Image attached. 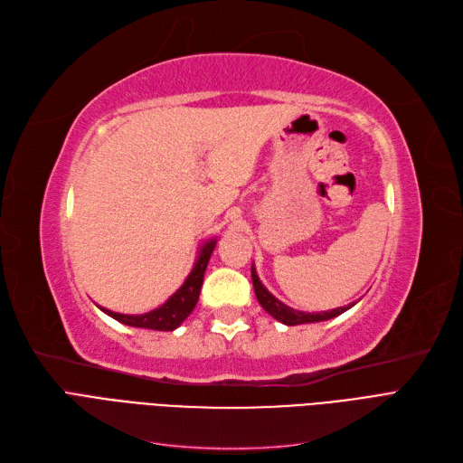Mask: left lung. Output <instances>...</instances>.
Wrapping results in <instances>:
<instances>
[{
  "mask_svg": "<svg viewBox=\"0 0 463 463\" xmlns=\"http://www.w3.org/2000/svg\"><path fill=\"white\" fill-rule=\"evenodd\" d=\"M250 278H252V285H254V295H257L259 302L262 305V308L269 314L274 316L278 322L285 324V326H300V324H314V322H326V320H331V317L339 316L343 312H346L348 308H353L356 302H350V305L346 307H341V308H333V310H327V312H300V310H295L291 307L283 305L281 300H278L272 293H269L266 287L262 285V281L259 279L257 276V269H254V264L250 268Z\"/></svg>",
  "mask_w": 463,
  "mask_h": 463,
  "instance_id": "obj_1",
  "label": "left lung"
}]
</instances>
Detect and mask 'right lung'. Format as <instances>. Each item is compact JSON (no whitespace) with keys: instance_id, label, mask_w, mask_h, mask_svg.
I'll list each match as a JSON object with an SVG mask.
<instances>
[{"instance_id":"1","label":"right lung","mask_w":463,"mask_h":463,"mask_svg":"<svg viewBox=\"0 0 463 463\" xmlns=\"http://www.w3.org/2000/svg\"><path fill=\"white\" fill-rule=\"evenodd\" d=\"M214 247H216V239H209V241L201 245L199 257L194 264V269H191L189 276L185 278L184 285L165 302V305H161L158 308H155L147 314H137V316L118 314L113 310H107L103 307H99V308L105 314H109L110 317H115L117 322L132 326V327H146V329H155V331L176 329L197 305L203 278H204V269H206V266H209Z\"/></svg>"}]
</instances>
